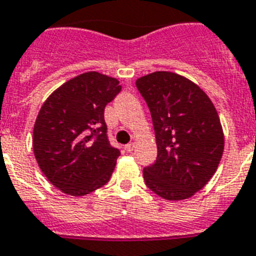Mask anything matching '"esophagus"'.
I'll list each match as a JSON object with an SVG mask.
<instances>
[{
  "label": "esophagus",
  "instance_id": "34e87169",
  "mask_svg": "<svg viewBox=\"0 0 256 256\" xmlns=\"http://www.w3.org/2000/svg\"><path fill=\"white\" fill-rule=\"evenodd\" d=\"M134 148H135V143L134 142L128 143V144L124 146V150H126L128 152H132V151H134Z\"/></svg>",
  "mask_w": 256,
  "mask_h": 256
}]
</instances>
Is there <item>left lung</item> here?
<instances>
[{
    "label": "left lung",
    "mask_w": 256,
    "mask_h": 256,
    "mask_svg": "<svg viewBox=\"0 0 256 256\" xmlns=\"http://www.w3.org/2000/svg\"><path fill=\"white\" fill-rule=\"evenodd\" d=\"M156 136V160L143 170L154 193L184 200L214 175L224 152V132L217 110L200 86L172 72L138 78Z\"/></svg>",
    "instance_id": "left-lung-1"
}]
</instances>
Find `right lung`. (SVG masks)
Listing matches in <instances>:
<instances>
[{
    "label": "right lung",
    "instance_id": "right-lung-1",
    "mask_svg": "<svg viewBox=\"0 0 256 256\" xmlns=\"http://www.w3.org/2000/svg\"><path fill=\"white\" fill-rule=\"evenodd\" d=\"M121 89L117 78L86 72L43 104L32 134L34 155L62 192L85 196L109 182L121 152L110 144L104 110Z\"/></svg>",
    "mask_w": 256,
    "mask_h": 256
}]
</instances>
